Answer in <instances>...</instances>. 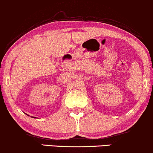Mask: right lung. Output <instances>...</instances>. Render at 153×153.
<instances>
[{
  "instance_id": "right-lung-1",
  "label": "right lung",
  "mask_w": 153,
  "mask_h": 153,
  "mask_svg": "<svg viewBox=\"0 0 153 153\" xmlns=\"http://www.w3.org/2000/svg\"><path fill=\"white\" fill-rule=\"evenodd\" d=\"M27 115H28V114H27ZM28 116H29V115H28ZM32 117V118H36V117Z\"/></svg>"
}]
</instances>
